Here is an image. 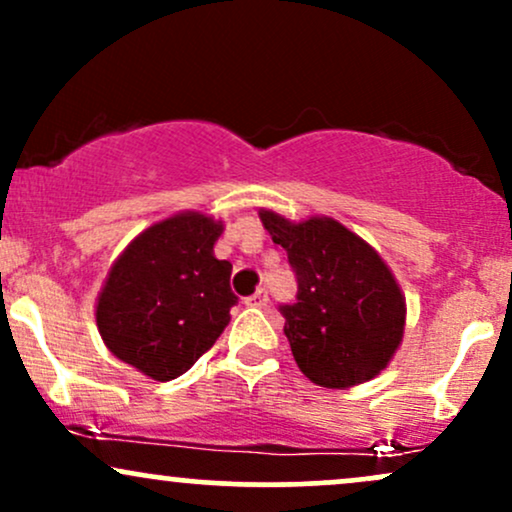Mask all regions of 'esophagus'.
Here are the masks:
<instances>
[{"label":"esophagus","instance_id":"esophagus-1","mask_svg":"<svg viewBox=\"0 0 512 512\" xmlns=\"http://www.w3.org/2000/svg\"><path fill=\"white\" fill-rule=\"evenodd\" d=\"M267 301H269L267 291L257 289L255 293H252V296L245 298V305H250V308H264V305H267Z\"/></svg>","mask_w":512,"mask_h":512}]
</instances>
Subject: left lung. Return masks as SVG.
Returning a JSON list of instances; mask_svg holds the SVG:
<instances>
[{
  "label": "left lung",
  "mask_w": 512,
  "mask_h": 512,
  "mask_svg": "<svg viewBox=\"0 0 512 512\" xmlns=\"http://www.w3.org/2000/svg\"><path fill=\"white\" fill-rule=\"evenodd\" d=\"M260 219L286 250L296 303L279 305L293 358L322 387H351L390 363L404 334V298L395 276L366 240L334 219Z\"/></svg>",
  "instance_id": "left-lung-1"
}]
</instances>
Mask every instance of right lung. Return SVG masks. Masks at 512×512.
<instances>
[{
	"instance_id": "1",
	"label": "right lung",
	"mask_w": 512,
	"mask_h": 512,
	"mask_svg": "<svg viewBox=\"0 0 512 512\" xmlns=\"http://www.w3.org/2000/svg\"><path fill=\"white\" fill-rule=\"evenodd\" d=\"M221 231L219 221L190 211L146 228L117 257L96 322L120 361L168 383L219 339L238 303L233 264L214 257Z\"/></svg>"
}]
</instances>
